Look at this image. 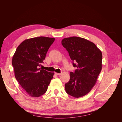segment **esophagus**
<instances>
[{"mask_svg":"<svg viewBox=\"0 0 122 122\" xmlns=\"http://www.w3.org/2000/svg\"><path fill=\"white\" fill-rule=\"evenodd\" d=\"M55 74H56V75H61V73H55Z\"/></svg>","mask_w":122,"mask_h":122,"instance_id":"1","label":"esophagus"}]
</instances>
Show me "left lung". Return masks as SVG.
Segmentation results:
<instances>
[{
  "mask_svg": "<svg viewBox=\"0 0 122 122\" xmlns=\"http://www.w3.org/2000/svg\"><path fill=\"white\" fill-rule=\"evenodd\" d=\"M61 44L68 51L73 67L77 68L70 73V80L65 84L66 93L77 98L83 97L94 87L101 71V51L93 42L77 36L62 39Z\"/></svg>",
  "mask_w": 122,
  "mask_h": 122,
  "instance_id": "8db88e82",
  "label": "left lung"
}]
</instances>
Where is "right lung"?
<instances>
[{
  "instance_id": "right-lung-1",
  "label": "right lung",
  "mask_w": 122,
  "mask_h": 122,
  "mask_svg": "<svg viewBox=\"0 0 122 122\" xmlns=\"http://www.w3.org/2000/svg\"><path fill=\"white\" fill-rule=\"evenodd\" d=\"M54 38L40 36L24 40L18 46L12 58L15 76L32 97L46 93L54 73L39 68Z\"/></svg>"
}]
</instances>
